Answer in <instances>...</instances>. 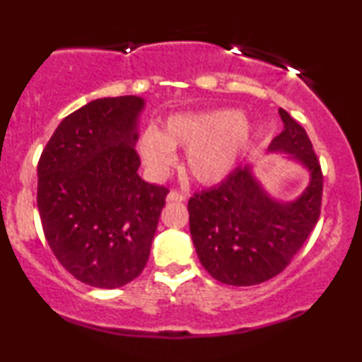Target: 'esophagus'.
Here are the masks:
<instances>
[{
    "instance_id": "obj_1",
    "label": "esophagus",
    "mask_w": 362,
    "mask_h": 362,
    "mask_svg": "<svg viewBox=\"0 0 362 362\" xmlns=\"http://www.w3.org/2000/svg\"><path fill=\"white\" fill-rule=\"evenodd\" d=\"M185 199H187V195L178 192V190H172V192L167 195V201H170V202H184Z\"/></svg>"
}]
</instances>
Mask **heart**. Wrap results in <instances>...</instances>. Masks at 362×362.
<instances>
[{
  "label": "heart",
  "instance_id": "1",
  "mask_svg": "<svg viewBox=\"0 0 362 362\" xmlns=\"http://www.w3.org/2000/svg\"><path fill=\"white\" fill-rule=\"evenodd\" d=\"M250 127L238 112L218 109L170 117L161 131L148 129L139 138V153L155 173H165L175 163L173 148L187 149L185 165L197 182L213 184L233 168Z\"/></svg>",
  "mask_w": 362,
  "mask_h": 362
}]
</instances>
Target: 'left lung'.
<instances>
[{
    "mask_svg": "<svg viewBox=\"0 0 362 362\" xmlns=\"http://www.w3.org/2000/svg\"><path fill=\"white\" fill-rule=\"evenodd\" d=\"M284 129L271 151H288L310 170L308 189L289 204L274 201L248 168H235L221 184L189 201L190 235L199 260L216 281L253 286L281 274L301 250L322 213L323 173L313 144L284 109Z\"/></svg>",
    "mask_w": 362,
    "mask_h": 362,
    "instance_id": "1",
    "label": "left lung"
}]
</instances>
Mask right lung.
I'll return each mask as SVG.
<instances>
[{"label":"right lung","mask_w":362,"mask_h":362,"mask_svg":"<svg viewBox=\"0 0 362 362\" xmlns=\"http://www.w3.org/2000/svg\"><path fill=\"white\" fill-rule=\"evenodd\" d=\"M143 98H98L74 110L40 155L37 207L49 247L73 277L114 289L143 272L170 190L141 180Z\"/></svg>","instance_id":"1"}]
</instances>
